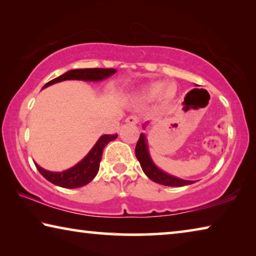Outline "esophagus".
I'll use <instances>...</instances> for the list:
<instances>
[{
    "instance_id": "obj_1",
    "label": "esophagus",
    "mask_w": 256,
    "mask_h": 256,
    "mask_svg": "<svg viewBox=\"0 0 256 256\" xmlns=\"http://www.w3.org/2000/svg\"><path fill=\"white\" fill-rule=\"evenodd\" d=\"M125 122L128 123V124L136 125V124H138V118H136V116L131 115V116H128V118L126 120H125Z\"/></svg>"
}]
</instances>
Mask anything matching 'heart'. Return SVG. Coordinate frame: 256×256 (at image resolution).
Here are the masks:
<instances>
[{
  "label": "heart",
  "instance_id": "1",
  "mask_svg": "<svg viewBox=\"0 0 256 256\" xmlns=\"http://www.w3.org/2000/svg\"><path fill=\"white\" fill-rule=\"evenodd\" d=\"M170 84H162V82H154L144 89V96L148 98H154L159 96L162 99H172L175 96L176 88L172 90Z\"/></svg>",
  "mask_w": 256,
  "mask_h": 256
}]
</instances>
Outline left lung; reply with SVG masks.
I'll return each mask as SVG.
<instances>
[{"label":"left lung","instance_id":"left-lung-1","mask_svg":"<svg viewBox=\"0 0 256 256\" xmlns=\"http://www.w3.org/2000/svg\"><path fill=\"white\" fill-rule=\"evenodd\" d=\"M136 156L138 162L141 164V168L144 174L148 176L151 180L156 182V183L166 186H185L193 183L192 180L177 178L175 176L167 174V172H162L156 166L149 154L146 138L144 133L140 134V138H138V144L136 146Z\"/></svg>","mask_w":256,"mask_h":256}]
</instances>
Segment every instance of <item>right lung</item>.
Listing matches in <instances>:
<instances>
[{
	"mask_svg": "<svg viewBox=\"0 0 256 256\" xmlns=\"http://www.w3.org/2000/svg\"><path fill=\"white\" fill-rule=\"evenodd\" d=\"M115 72V68H76V70L68 71L64 74L47 82L44 88L66 80H104L112 74H114ZM116 138H118V134H112V136L105 134V136H102L96 142V144L94 146V148L89 151V154L80 162H78L76 166L70 168V170L63 172H50L38 166L37 164H36L38 172L50 183L66 188H81V186L86 185L96 177L99 170V164H100L104 148L108 144V142L115 140Z\"/></svg>",
	"mask_w": 256,
	"mask_h": 256,
	"instance_id": "add662e5",
	"label": "right lung"
}]
</instances>
